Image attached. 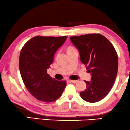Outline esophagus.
<instances>
[{
	"label": "esophagus",
	"mask_w": 130,
	"mask_h": 130,
	"mask_svg": "<svg viewBox=\"0 0 130 130\" xmlns=\"http://www.w3.org/2000/svg\"><path fill=\"white\" fill-rule=\"evenodd\" d=\"M70 82H71V83H77L78 81L77 80H70Z\"/></svg>",
	"instance_id": "34e87169"
}]
</instances>
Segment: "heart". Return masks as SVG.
I'll use <instances>...</instances> for the list:
<instances>
[{"label": "heart", "mask_w": 130, "mask_h": 130, "mask_svg": "<svg viewBox=\"0 0 130 130\" xmlns=\"http://www.w3.org/2000/svg\"><path fill=\"white\" fill-rule=\"evenodd\" d=\"M71 48H72V47H69L68 49H71Z\"/></svg>", "instance_id": "1"}]
</instances>
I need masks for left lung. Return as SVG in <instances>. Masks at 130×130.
<instances>
[{"label":"left lung","mask_w":130,"mask_h":130,"mask_svg":"<svg viewBox=\"0 0 130 130\" xmlns=\"http://www.w3.org/2000/svg\"><path fill=\"white\" fill-rule=\"evenodd\" d=\"M78 49L80 59L91 74V81H84L87 89L80 92L85 101L96 102L108 94L118 71V55L114 46L100 34L71 36Z\"/></svg>","instance_id":"obj_1"}]
</instances>
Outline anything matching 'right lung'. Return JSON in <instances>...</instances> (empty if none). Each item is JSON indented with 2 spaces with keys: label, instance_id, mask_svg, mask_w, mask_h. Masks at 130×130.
<instances>
[{
  "label": "right lung",
  "instance_id": "right-lung-1",
  "mask_svg": "<svg viewBox=\"0 0 130 130\" xmlns=\"http://www.w3.org/2000/svg\"><path fill=\"white\" fill-rule=\"evenodd\" d=\"M67 36H36L25 43L19 56V70L28 91L38 100L51 102L61 96L66 81H57L47 74L55 53L63 44Z\"/></svg>",
  "mask_w": 130,
  "mask_h": 130
}]
</instances>
